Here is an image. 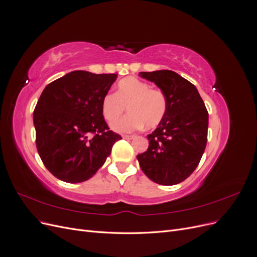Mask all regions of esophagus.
<instances>
[{
	"instance_id": "1",
	"label": "esophagus",
	"mask_w": 257,
	"mask_h": 257,
	"mask_svg": "<svg viewBox=\"0 0 257 257\" xmlns=\"http://www.w3.org/2000/svg\"><path fill=\"white\" fill-rule=\"evenodd\" d=\"M122 137L125 138V139H133L135 136L134 135H123Z\"/></svg>"
}]
</instances>
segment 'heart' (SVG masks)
Listing matches in <instances>:
<instances>
[{
  "label": "heart",
  "instance_id": "b5f03b06",
  "mask_svg": "<svg viewBox=\"0 0 257 257\" xmlns=\"http://www.w3.org/2000/svg\"><path fill=\"white\" fill-rule=\"evenodd\" d=\"M127 110L130 113L112 123L111 127L121 133L133 132L145 125L154 128L164 118L167 109L165 93L136 77L119 81L115 93H107L102 99V113L108 122H113Z\"/></svg>",
  "mask_w": 257,
  "mask_h": 257
}]
</instances>
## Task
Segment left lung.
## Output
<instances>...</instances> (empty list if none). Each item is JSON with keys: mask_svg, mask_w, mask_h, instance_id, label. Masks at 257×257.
<instances>
[{"mask_svg": "<svg viewBox=\"0 0 257 257\" xmlns=\"http://www.w3.org/2000/svg\"><path fill=\"white\" fill-rule=\"evenodd\" d=\"M165 93L167 109L158 127L147 136L149 147L137 160L155 183L174 185L188 178L207 145L208 111L195 85L173 71L141 72Z\"/></svg>", "mask_w": 257, "mask_h": 257, "instance_id": "8db88e82", "label": "left lung"}]
</instances>
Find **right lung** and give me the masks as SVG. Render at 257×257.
Masks as SVG:
<instances>
[{
	"mask_svg": "<svg viewBox=\"0 0 257 257\" xmlns=\"http://www.w3.org/2000/svg\"><path fill=\"white\" fill-rule=\"evenodd\" d=\"M116 76L74 71L49 83L37 100L36 148L46 168L60 180H89L122 139L109 131L102 113V99Z\"/></svg>",
	"mask_w": 257,
	"mask_h": 257,
	"instance_id": "obj_1",
	"label": "right lung"
}]
</instances>
